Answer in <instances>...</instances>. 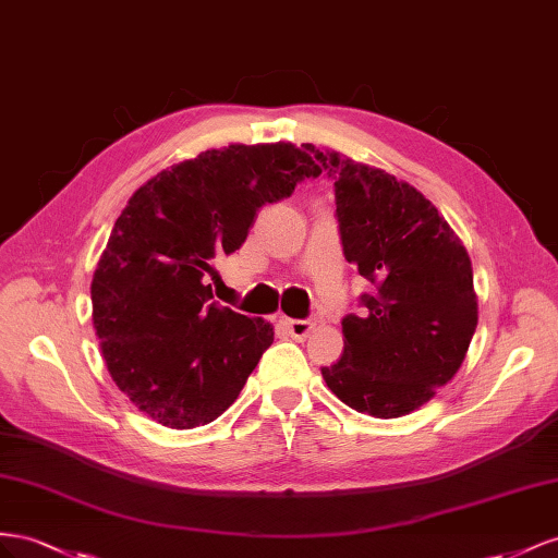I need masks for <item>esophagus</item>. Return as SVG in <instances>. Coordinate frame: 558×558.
<instances>
[{
  "label": "esophagus",
  "mask_w": 558,
  "mask_h": 558,
  "mask_svg": "<svg viewBox=\"0 0 558 558\" xmlns=\"http://www.w3.org/2000/svg\"><path fill=\"white\" fill-rule=\"evenodd\" d=\"M284 327H288V331L299 341H304L308 333L313 331V323L311 320H284Z\"/></svg>",
  "instance_id": "esophagus-1"
}]
</instances>
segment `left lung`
I'll return each instance as SVG.
<instances>
[{
    "mask_svg": "<svg viewBox=\"0 0 558 558\" xmlns=\"http://www.w3.org/2000/svg\"><path fill=\"white\" fill-rule=\"evenodd\" d=\"M333 180L343 257L374 284L343 317V355L323 367L343 404L400 418L435 397L476 329L472 264L421 191L392 174L304 145Z\"/></svg>",
    "mask_w": 558,
    "mask_h": 558,
    "instance_id": "obj_1",
    "label": "left lung"
}]
</instances>
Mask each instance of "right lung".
I'll return each mask as SVG.
<instances>
[{
    "instance_id": "1",
    "label": "right lung",
    "mask_w": 558,
    "mask_h": 558,
    "mask_svg": "<svg viewBox=\"0 0 558 558\" xmlns=\"http://www.w3.org/2000/svg\"><path fill=\"white\" fill-rule=\"evenodd\" d=\"M320 172L294 145H229L135 191L95 268L90 301L107 369L140 411L191 429L235 402L274 327L221 306L208 278L245 243L262 205Z\"/></svg>"
}]
</instances>
